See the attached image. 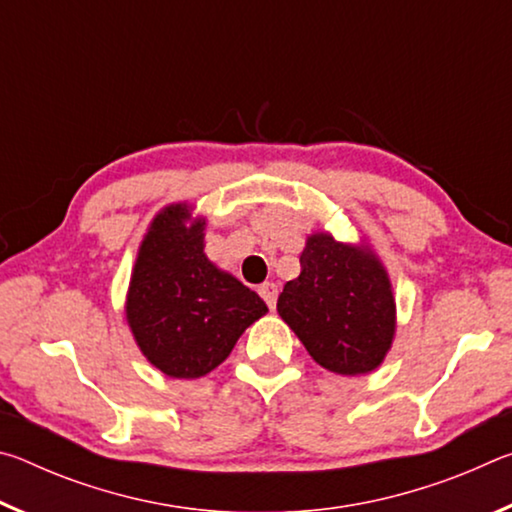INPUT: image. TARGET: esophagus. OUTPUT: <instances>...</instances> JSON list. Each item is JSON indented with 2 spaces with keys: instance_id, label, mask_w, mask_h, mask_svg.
<instances>
[{
  "instance_id": "34e87169",
  "label": "esophagus",
  "mask_w": 512,
  "mask_h": 512,
  "mask_svg": "<svg viewBox=\"0 0 512 512\" xmlns=\"http://www.w3.org/2000/svg\"><path fill=\"white\" fill-rule=\"evenodd\" d=\"M259 296L264 298V302L268 305V309H275V302H277V284H273V282H264L262 287H259Z\"/></svg>"
}]
</instances>
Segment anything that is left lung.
<instances>
[{
  "instance_id": "1",
  "label": "left lung",
  "mask_w": 512,
  "mask_h": 512,
  "mask_svg": "<svg viewBox=\"0 0 512 512\" xmlns=\"http://www.w3.org/2000/svg\"><path fill=\"white\" fill-rule=\"evenodd\" d=\"M302 271L277 298L282 316L318 366L368 375L384 363L397 327L393 284L366 241L343 244L332 232L307 237Z\"/></svg>"
}]
</instances>
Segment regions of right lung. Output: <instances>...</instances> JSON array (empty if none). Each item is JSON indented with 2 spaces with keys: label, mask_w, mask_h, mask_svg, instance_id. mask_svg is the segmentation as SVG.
Listing matches in <instances>:
<instances>
[{
  "label": "right lung",
  "mask_w": 512,
  "mask_h": 512,
  "mask_svg": "<svg viewBox=\"0 0 512 512\" xmlns=\"http://www.w3.org/2000/svg\"><path fill=\"white\" fill-rule=\"evenodd\" d=\"M205 216L171 203L153 216L126 293V323L151 366L198 379L228 359L268 307L205 255Z\"/></svg>",
  "instance_id": "1"
}]
</instances>
